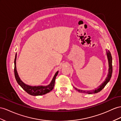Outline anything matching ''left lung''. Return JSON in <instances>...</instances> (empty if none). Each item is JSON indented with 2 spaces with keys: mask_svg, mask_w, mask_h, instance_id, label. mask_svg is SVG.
I'll list each match as a JSON object with an SVG mask.
<instances>
[{
  "mask_svg": "<svg viewBox=\"0 0 121 121\" xmlns=\"http://www.w3.org/2000/svg\"><path fill=\"white\" fill-rule=\"evenodd\" d=\"M106 55H107V58L108 60V75L107 76V77L104 80V81L102 83V84L99 86V87L95 89H93V90H89V91H83L81 90V89H79L76 87H74L77 91L79 92H82V93H84V94H96V93H98L99 91H100L103 89L106 85L107 83L109 82L111 78V76H112V57H111V55L109 51L106 50Z\"/></svg>",
  "mask_w": 121,
  "mask_h": 121,
  "instance_id": "8db88e82",
  "label": "left lung"
}]
</instances>
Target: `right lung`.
I'll return each instance as SVG.
<instances>
[{
    "label": "right lung",
    "instance_id": "obj_1",
    "mask_svg": "<svg viewBox=\"0 0 121 121\" xmlns=\"http://www.w3.org/2000/svg\"><path fill=\"white\" fill-rule=\"evenodd\" d=\"M16 58H17V53L15 55V58L14 60V74L15 79L16 80L18 84L22 87L24 91H25L27 93L30 95L37 96L45 95L48 92H49L52 90L55 85V82L56 78L58 75L59 71L56 73L55 75L51 81V83L48 85H39V86H30L26 84L23 82L22 81L18 75L17 69H16Z\"/></svg>",
    "mask_w": 121,
    "mask_h": 121
}]
</instances>
